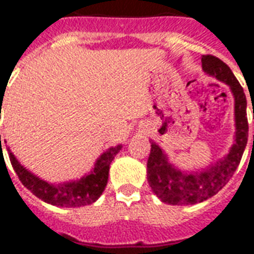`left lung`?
Returning <instances> with one entry per match:
<instances>
[{"instance_id":"left-lung-1","label":"left lung","mask_w":254,"mask_h":254,"mask_svg":"<svg viewBox=\"0 0 254 254\" xmlns=\"http://www.w3.org/2000/svg\"><path fill=\"white\" fill-rule=\"evenodd\" d=\"M202 69L230 86L235 96L236 142L229 154L208 169L194 173H183L168 162L161 148L152 142L148 158V183L154 194L162 202L170 205H193L208 200L225 187L233 177L239 166L248 142L247 97L243 86L230 70V67L220 58L212 54H204L201 58ZM254 112V110H253ZM254 141V134H253Z\"/></svg>"}]
</instances>
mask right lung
<instances>
[{"label":"right lung","mask_w":254,"mask_h":254,"mask_svg":"<svg viewBox=\"0 0 254 254\" xmlns=\"http://www.w3.org/2000/svg\"><path fill=\"white\" fill-rule=\"evenodd\" d=\"M120 150H121V145L116 148H110L97 160L96 165L88 176H85L75 183H67L63 185H54V184L46 183L44 180L36 177L15 160L13 153L9 152V158L19 181L24 184V187L32 191L34 196L56 206L75 208V206L93 204L101 196L108 184L110 162L113 161L114 156Z\"/></svg>","instance_id":"obj_1"}]
</instances>
